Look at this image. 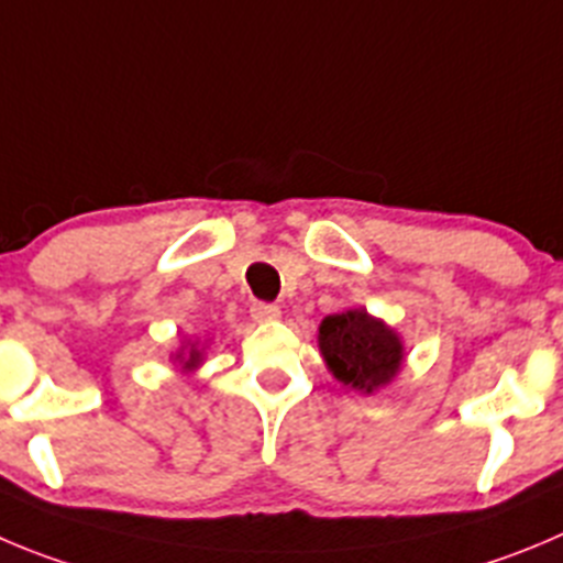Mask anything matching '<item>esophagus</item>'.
I'll use <instances>...</instances> for the list:
<instances>
[{
	"label": "esophagus",
	"instance_id": "1",
	"mask_svg": "<svg viewBox=\"0 0 563 563\" xmlns=\"http://www.w3.org/2000/svg\"><path fill=\"white\" fill-rule=\"evenodd\" d=\"M277 317H280V308L275 302H255L252 306V319H257V322H272Z\"/></svg>",
	"mask_w": 563,
	"mask_h": 563
}]
</instances>
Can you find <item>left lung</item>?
Masks as SVG:
<instances>
[{
    "label": "left lung",
    "mask_w": 563,
    "mask_h": 563,
    "mask_svg": "<svg viewBox=\"0 0 563 563\" xmlns=\"http://www.w3.org/2000/svg\"><path fill=\"white\" fill-rule=\"evenodd\" d=\"M319 353L333 377L361 394L391 383L402 366V341L364 308L333 313L319 324Z\"/></svg>",
    "instance_id": "obj_1"
}]
</instances>
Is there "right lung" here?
<instances>
[{"instance_id": "1", "label": "right lung", "mask_w": 563, "mask_h": 563, "mask_svg": "<svg viewBox=\"0 0 563 563\" xmlns=\"http://www.w3.org/2000/svg\"><path fill=\"white\" fill-rule=\"evenodd\" d=\"M177 358H180L183 369H186V372L197 369V366L202 364V353H199V350L194 344H191V350H188V353H183V350H180V355H177Z\"/></svg>"}]
</instances>
